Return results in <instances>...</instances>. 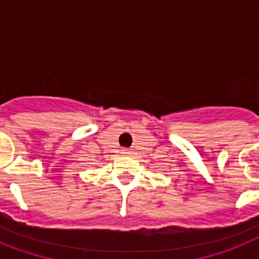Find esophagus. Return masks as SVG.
Listing matches in <instances>:
<instances>
[{"instance_id": "obj_1", "label": "esophagus", "mask_w": 259, "mask_h": 259, "mask_svg": "<svg viewBox=\"0 0 259 259\" xmlns=\"http://www.w3.org/2000/svg\"><path fill=\"white\" fill-rule=\"evenodd\" d=\"M122 153H123V154H126V156H127V154H129L130 153V152H129V150H123V152H122Z\"/></svg>"}]
</instances>
